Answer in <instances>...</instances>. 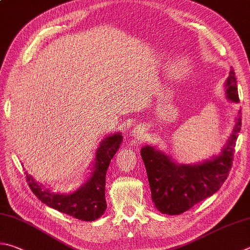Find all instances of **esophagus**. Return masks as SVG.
Returning <instances> with one entry per match:
<instances>
[{
	"label": "esophagus",
	"mask_w": 250,
	"mask_h": 250,
	"mask_svg": "<svg viewBox=\"0 0 250 250\" xmlns=\"http://www.w3.org/2000/svg\"><path fill=\"white\" fill-rule=\"evenodd\" d=\"M144 129L145 128H143V126H138V128L134 130V137L137 138L140 141V142L143 140L144 135H145V130Z\"/></svg>",
	"instance_id": "1"
}]
</instances>
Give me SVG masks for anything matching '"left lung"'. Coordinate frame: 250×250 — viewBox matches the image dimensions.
Wrapping results in <instances>:
<instances>
[{"mask_svg":"<svg viewBox=\"0 0 250 250\" xmlns=\"http://www.w3.org/2000/svg\"><path fill=\"white\" fill-rule=\"evenodd\" d=\"M226 87L228 97L232 102L238 103L237 82L232 67ZM240 126L242 119L239 116L233 134L221 155L200 165H177L166 154L148 145L141 149L152 200L158 211L168 215L181 214L221 188L232 169Z\"/></svg>","mask_w":250,"mask_h":250,"instance_id":"left-lung-1","label":"left lung"}]
</instances>
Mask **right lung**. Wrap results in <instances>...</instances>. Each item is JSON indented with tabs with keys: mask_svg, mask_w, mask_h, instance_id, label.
I'll return each mask as SVG.
<instances>
[{
	"mask_svg": "<svg viewBox=\"0 0 250 250\" xmlns=\"http://www.w3.org/2000/svg\"><path fill=\"white\" fill-rule=\"evenodd\" d=\"M121 141L120 133L110 135L103 141L97 149L96 164L92 177L74 193H54L38 185L29 175H26L30 190L40 201L64 214L81 221L97 220L104 214L107 208L105 199L106 172L111 158L120 146Z\"/></svg>",
	"mask_w": 250,
	"mask_h": 250,
	"instance_id": "right-lung-1",
	"label": "right lung"
}]
</instances>
